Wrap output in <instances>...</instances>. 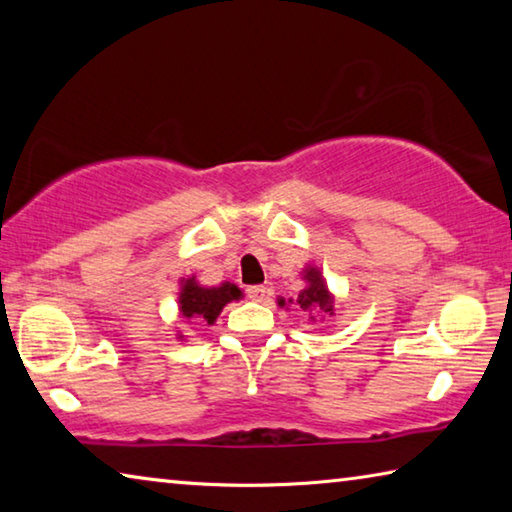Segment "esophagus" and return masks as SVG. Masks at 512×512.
Returning <instances> with one entry per match:
<instances>
[{
	"label": "esophagus",
	"instance_id": "1",
	"mask_svg": "<svg viewBox=\"0 0 512 512\" xmlns=\"http://www.w3.org/2000/svg\"><path fill=\"white\" fill-rule=\"evenodd\" d=\"M246 293H248V298H250V300L262 302V300H266V296H268V289H266V287H262V284H255V287H248V289H246Z\"/></svg>",
	"mask_w": 512,
	"mask_h": 512
}]
</instances>
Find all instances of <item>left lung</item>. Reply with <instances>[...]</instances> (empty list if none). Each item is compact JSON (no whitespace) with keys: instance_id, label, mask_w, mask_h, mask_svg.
<instances>
[{"instance_id":"obj_1","label":"left lung","mask_w":512,"mask_h":512,"mask_svg":"<svg viewBox=\"0 0 512 512\" xmlns=\"http://www.w3.org/2000/svg\"><path fill=\"white\" fill-rule=\"evenodd\" d=\"M305 280L309 282L305 291H300L298 296V307L302 311H307V314L314 318L316 314H334V300L329 296V291L325 287L323 277L316 271V268H307V275ZM284 305V302H282Z\"/></svg>"}]
</instances>
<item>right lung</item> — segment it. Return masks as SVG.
I'll use <instances>...</instances> for the list:
<instances>
[{
    "instance_id": "obj_1",
    "label": "right lung",
    "mask_w": 512,
    "mask_h": 512,
    "mask_svg": "<svg viewBox=\"0 0 512 512\" xmlns=\"http://www.w3.org/2000/svg\"><path fill=\"white\" fill-rule=\"evenodd\" d=\"M241 296V291L235 287V284L225 282L221 287H198V284L192 280L185 282L183 293H180V314L187 320H201V323L212 325L216 316L221 314V309L228 305V302L237 300Z\"/></svg>"
}]
</instances>
